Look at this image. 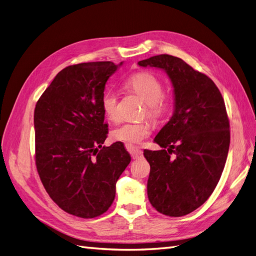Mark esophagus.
Wrapping results in <instances>:
<instances>
[{
  "mask_svg": "<svg viewBox=\"0 0 256 256\" xmlns=\"http://www.w3.org/2000/svg\"><path fill=\"white\" fill-rule=\"evenodd\" d=\"M127 150L130 152L131 157H132L134 159H138L140 157H142V154H143V152L141 150L136 148V147H134V146H129L128 145Z\"/></svg>",
  "mask_w": 256,
  "mask_h": 256,
  "instance_id": "1",
  "label": "esophagus"
}]
</instances>
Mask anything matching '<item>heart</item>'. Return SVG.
Masks as SVG:
<instances>
[{
	"instance_id": "obj_1",
	"label": "heart",
	"mask_w": 256,
	"mask_h": 256,
	"mask_svg": "<svg viewBox=\"0 0 256 256\" xmlns=\"http://www.w3.org/2000/svg\"><path fill=\"white\" fill-rule=\"evenodd\" d=\"M126 88L138 95L146 104V113L150 118L157 120L166 115L170 109L168 99L164 95V85L156 76L148 72H138L126 81ZM102 108L108 120L118 122V97L113 90L106 92L102 98ZM152 131L150 122H125L112 130L114 141L136 145L148 136Z\"/></svg>"
}]
</instances>
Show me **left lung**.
<instances>
[{
	"label": "left lung",
	"mask_w": 256,
	"mask_h": 256,
	"mask_svg": "<svg viewBox=\"0 0 256 256\" xmlns=\"http://www.w3.org/2000/svg\"><path fill=\"white\" fill-rule=\"evenodd\" d=\"M138 64L166 72L174 92L172 118L154 138L162 150H144L147 196L161 214H188L212 196L226 166L230 136L223 97L210 78L180 58L160 54Z\"/></svg>",
	"instance_id": "1"
}]
</instances>
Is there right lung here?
<instances>
[{"label": "right lung", "instance_id": "obj_1", "mask_svg": "<svg viewBox=\"0 0 256 256\" xmlns=\"http://www.w3.org/2000/svg\"><path fill=\"white\" fill-rule=\"evenodd\" d=\"M122 65L90 62L60 70L34 111L36 166L46 191L66 212L95 218L112 205L116 182L131 157L108 134L102 98Z\"/></svg>", "mask_w": 256, "mask_h": 256}]
</instances>
